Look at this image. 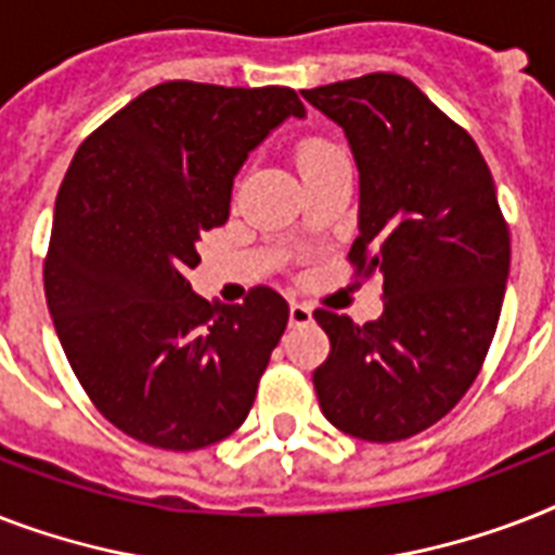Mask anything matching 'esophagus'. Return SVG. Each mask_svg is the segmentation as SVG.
<instances>
[{"instance_id": "obj_1", "label": "esophagus", "mask_w": 555, "mask_h": 555, "mask_svg": "<svg viewBox=\"0 0 555 555\" xmlns=\"http://www.w3.org/2000/svg\"><path fill=\"white\" fill-rule=\"evenodd\" d=\"M311 320H313L311 305L291 302V325H294V328H299V325H308Z\"/></svg>"}]
</instances>
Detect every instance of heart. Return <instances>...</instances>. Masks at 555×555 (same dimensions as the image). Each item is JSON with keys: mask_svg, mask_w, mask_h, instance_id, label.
<instances>
[{"mask_svg": "<svg viewBox=\"0 0 555 555\" xmlns=\"http://www.w3.org/2000/svg\"><path fill=\"white\" fill-rule=\"evenodd\" d=\"M339 158H346V152L339 150L337 143L325 141V138H302V141L296 143V167H299L302 176Z\"/></svg>", "mask_w": 555, "mask_h": 555, "instance_id": "obj_1", "label": "heart"}]
</instances>
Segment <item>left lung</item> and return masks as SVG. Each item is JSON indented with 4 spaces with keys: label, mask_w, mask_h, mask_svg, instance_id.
Instances as JSON below:
<instances>
[{
    "label": "left lung",
    "mask_w": 555,
    "mask_h": 555,
    "mask_svg": "<svg viewBox=\"0 0 555 555\" xmlns=\"http://www.w3.org/2000/svg\"><path fill=\"white\" fill-rule=\"evenodd\" d=\"M302 98L343 126L360 169L348 261L383 276L379 320L313 311L331 339L313 388L339 431L395 443L452 412L478 377L507 287V221L469 132L412 80L377 72Z\"/></svg>",
    "instance_id": "obj_1"
}]
</instances>
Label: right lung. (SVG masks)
<instances>
[{"instance_id": "add662e5", "label": "right lung", "mask_w": 555, "mask_h": 555, "mask_svg": "<svg viewBox=\"0 0 555 555\" xmlns=\"http://www.w3.org/2000/svg\"><path fill=\"white\" fill-rule=\"evenodd\" d=\"M291 115L305 106L285 86L169 80L74 155L42 268L48 311L91 403L129 438L192 452L250 412L287 302L261 285L242 305L207 302L186 273L247 155Z\"/></svg>"}]
</instances>
